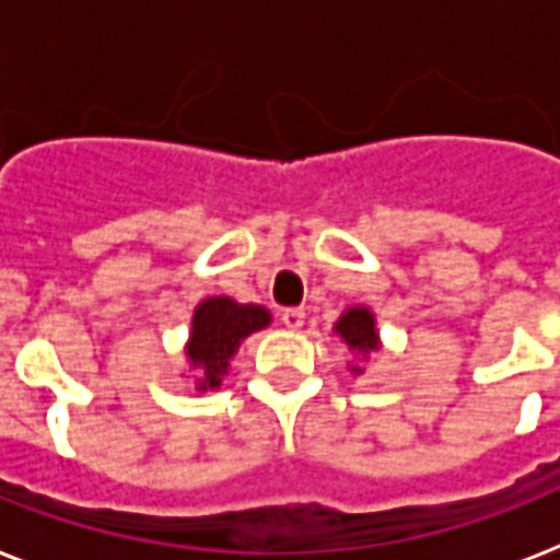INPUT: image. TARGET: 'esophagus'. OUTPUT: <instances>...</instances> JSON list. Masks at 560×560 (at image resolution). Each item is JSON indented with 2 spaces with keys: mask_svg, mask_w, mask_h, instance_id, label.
I'll return each instance as SVG.
<instances>
[{
  "mask_svg": "<svg viewBox=\"0 0 560 560\" xmlns=\"http://www.w3.org/2000/svg\"><path fill=\"white\" fill-rule=\"evenodd\" d=\"M281 325L288 327V330H299V327L304 325L302 307H288V311H281Z\"/></svg>",
  "mask_w": 560,
  "mask_h": 560,
  "instance_id": "1",
  "label": "esophagus"
}]
</instances>
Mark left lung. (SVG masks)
I'll return each instance as SVG.
<instances>
[{"instance_id":"1","label":"left lung","mask_w":560,"mask_h":560,"mask_svg":"<svg viewBox=\"0 0 560 560\" xmlns=\"http://www.w3.org/2000/svg\"><path fill=\"white\" fill-rule=\"evenodd\" d=\"M334 334L348 345V351H351L353 357H359V362H348V371H351L353 376L365 374L362 362H368L371 353H376L383 348V339H380V330H376L374 311L365 307V304H353V307H348V311L336 319Z\"/></svg>"}]
</instances>
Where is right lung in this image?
<instances>
[{
	"label": "right lung",
	"instance_id": "obj_1",
	"mask_svg": "<svg viewBox=\"0 0 560 560\" xmlns=\"http://www.w3.org/2000/svg\"><path fill=\"white\" fill-rule=\"evenodd\" d=\"M272 322L261 304H241L230 295H209L192 313L184 357L198 390H218L224 383L230 362L247 336L265 330Z\"/></svg>",
	"mask_w": 560,
	"mask_h": 560
}]
</instances>
